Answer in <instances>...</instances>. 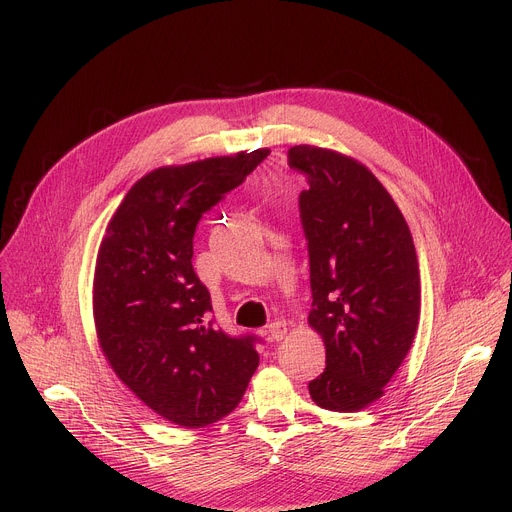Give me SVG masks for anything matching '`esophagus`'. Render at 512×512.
<instances>
[{
    "label": "esophagus",
    "mask_w": 512,
    "mask_h": 512,
    "mask_svg": "<svg viewBox=\"0 0 512 512\" xmlns=\"http://www.w3.org/2000/svg\"><path fill=\"white\" fill-rule=\"evenodd\" d=\"M267 332H269L271 342H279V340H283L285 334H287V324L281 322V320H277V322L269 324V330H267Z\"/></svg>",
    "instance_id": "34e87169"
}]
</instances>
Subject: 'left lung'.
<instances>
[{
    "label": "left lung",
    "mask_w": 512,
    "mask_h": 512,
    "mask_svg": "<svg viewBox=\"0 0 512 512\" xmlns=\"http://www.w3.org/2000/svg\"><path fill=\"white\" fill-rule=\"evenodd\" d=\"M287 160L310 184L300 194L314 298L308 324L326 346V369L308 389L322 409L360 411L383 397L417 332L413 237L358 160L316 145H294Z\"/></svg>",
    "instance_id": "left-lung-1"
}]
</instances>
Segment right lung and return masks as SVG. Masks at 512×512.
Instances as JSON below:
<instances>
[{
	"label": "right lung",
	"instance_id": "add662e5",
	"mask_svg": "<svg viewBox=\"0 0 512 512\" xmlns=\"http://www.w3.org/2000/svg\"><path fill=\"white\" fill-rule=\"evenodd\" d=\"M267 156L239 152L145 174L99 247L93 316L101 350L137 399L188 429L229 415L259 367L255 336L214 326L192 239L202 214Z\"/></svg>",
	"mask_w": 512,
	"mask_h": 512
}]
</instances>
